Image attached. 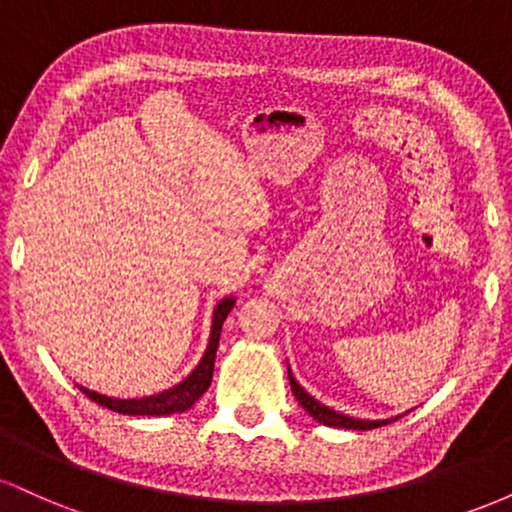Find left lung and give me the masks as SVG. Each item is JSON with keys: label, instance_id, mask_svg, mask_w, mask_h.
<instances>
[{"label": "left lung", "instance_id": "1", "mask_svg": "<svg viewBox=\"0 0 512 512\" xmlns=\"http://www.w3.org/2000/svg\"><path fill=\"white\" fill-rule=\"evenodd\" d=\"M289 370V380H291V390L293 395H296L298 404L308 411L310 416L317 421V424L322 426H332V428H354V431H370V428H378V426H385V424H392V421H397L399 416H392V419H356V416H349V414H342V411L327 407V404L317 402V399L310 395L305 387L298 383L296 378H293L291 368L286 366Z\"/></svg>", "mask_w": 512, "mask_h": 512}]
</instances>
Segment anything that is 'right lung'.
Segmentation results:
<instances>
[{
    "label": "right lung",
    "instance_id": "obj_1",
    "mask_svg": "<svg viewBox=\"0 0 512 512\" xmlns=\"http://www.w3.org/2000/svg\"><path fill=\"white\" fill-rule=\"evenodd\" d=\"M236 305V298L226 296L216 303L214 315H211V332H209V344L204 349V356L199 358V363L192 368V373L187 378H182L178 385L168 387V390L158 392V395H149V397H132V399H117V397H108L101 395L96 390H88V387H81V392L88 399H93L101 407H108L117 411V414H127V416H168V414H180V411H187L192 404L197 402L204 392L209 390L211 385V375H214V358H216V349H219V337H221V327L223 320H226L228 313Z\"/></svg>",
    "mask_w": 512,
    "mask_h": 512
}]
</instances>
